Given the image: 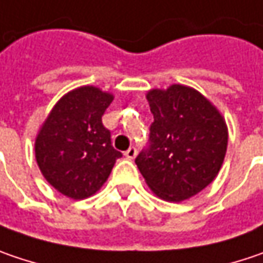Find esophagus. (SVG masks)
Returning <instances> with one entry per match:
<instances>
[{
	"mask_svg": "<svg viewBox=\"0 0 263 263\" xmlns=\"http://www.w3.org/2000/svg\"><path fill=\"white\" fill-rule=\"evenodd\" d=\"M137 156V148L135 147H129L126 152H125V158L126 159H134Z\"/></svg>",
	"mask_w": 263,
	"mask_h": 263,
	"instance_id": "esophagus-1",
	"label": "esophagus"
}]
</instances>
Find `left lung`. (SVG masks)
<instances>
[{
  "label": "left lung",
  "instance_id": "left-lung-1",
  "mask_svg": "<svg viewBox=\"0 0 263 263\" xmlns=\"http://www.w3.org/2000/svg\"><path fill=\"white\" fill-rule=\"evenodd\" d=\"M146 98L155 120L148 147L135 163L156 196L180 202L205 189L219 174L228 126L220 111L189 86L152 89Z\"/></svg>",
  "mask_w": 263,
  "mask_h": 263
}]
</instances>
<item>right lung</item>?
<instances>
[{"label": "right lung", "instance_id": "right-lung-1", "mask_svg": "<svg viewBox=\"0 0 263 263\" xmlns=\"http://www.w3.org/2000/svg\"><path fill=\"white\" fill-rule=\"evenodd\" d=\"M113 95L82 86L56 102L35 138V159L58 192L85 199L107 181L122 153L111 146L102 115Z\"/></svg>", "mask_w": 263, "mask_h": 263}]
</instances>
